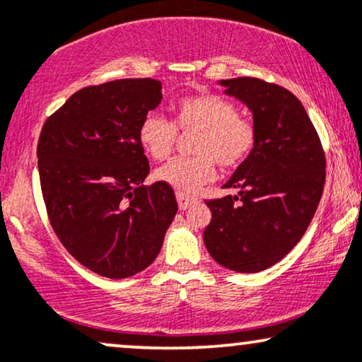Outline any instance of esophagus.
<instances>
[{"label":"esophagus","mask_w":362,"mask_h":362,"mask_svg":"<svg viewBox=\"0 0 362 362\" xmlns=\"http://www.w3.org/2000/svg\"><path fill=\"white\" fill-rule=\"evenodd\" d=\"M177 202H178V207H180V211H185V209H189L192 204L197 202V199H195L194 195L177 192Z\"/></svg>","instance_id":"34e87169"}]
</instances>
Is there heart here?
Masks as SVG:
<instances>
[{"label":"heart","mask_w":362,"mask_h":362,"mask_svg":"<svg viewBox=\"0 0 362 362\" xmlns=\"http://www.w3.org/2000/svg\"><path fill=\"white\" fill-rule=\"evenodd\" d=\"M178 129L195 133L194 156L175 158L156 172V178L178 192H194L212 180L216 162L223 168H236L255 151L258 132L238 106L217 94L182 98L173 104V123L158 112L141 119L138 138L153 160H167L177 146Z\"/></svg>","instance_id":"heart-1"}]
</instances>
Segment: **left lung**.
<instances>
[{"mask_svg":"<svg viewBox=\"0 0 362 362\" xmlns=\"http://www.w3.org/2000/svg\"><path fill=\"white\" fill-rule=\"evenodd\" d=\"M219 84L251 110L258 143L224 184L238 195L206 200L212 219L204 243L221 267L258 273L305 234L324 190L325 155L305 107L288 89L256 77Z\"/></svg>","mask_w":362,"mask_h":362,"instance_id":"1","label":"left lung"}]
</instances>
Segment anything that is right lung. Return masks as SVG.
<instances>
[{"instance_id":"obj_1","label":"right lung","mask_w":362,"mask_h":362,"mask_svg":"<svg viewBox=\"0 0 362 362\" xmlns=\"http://www.w3.org/2000/svg\"><path fill=\"white\" fill-rule=\"evenodd\" d=\"M162 82L119 79L77 90L43 124L38 173L47 214L65 250L98 275L128 278L153 263L177 214L173 189L143 185L138 138Z\"/></svg>"}]
</instances>
